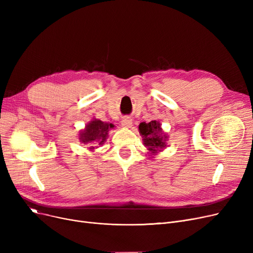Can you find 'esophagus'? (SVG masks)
I'll return each mask as SVG.
<instances>
[{
    "mask_svg": "<svg viewBox=\"0 0 253 253\" xmlns=\"http://www.w3.org/2000/svg\"><path fill=\"white\" fill-rule=\"evenodd\" d=\"M122 125H123L124 127H126V128L131 127V125H132V119H131L130 117H125V118H123V120H122Z\"/></svg>",
    "mask_w": 253,
    "mask_h": 253,
    "instance_id": "34e87169",
    "label": "esophagus"
}]
</instances>
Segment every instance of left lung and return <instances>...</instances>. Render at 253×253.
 Instances as JSON below:
<instances>
[{
  "label": "left lung",
  "instance_id": "obj_1",
  "mask_svg": "<svg viewBox=\"0 0 253 253\" xmlns=\"http://www.w3.org/2000/svg\"><path fill=\"white\" fill-rule=\"evenodd\" d=\"M138 130L142 136L143 144L148 148L151 154L156 155L166 148V140L168 138L167 134L164 133L161 124L156 120L150 123H140Z\"/></svg>",
  "mask_w": 253,
  "mask_h": 253
}]
</instances>
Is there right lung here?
<instances>
[{"instance_id":"1","label":"right lung","mask_w":253,"mask_h":253,"mask_svg":"<svg viewBox=\"0 0 253 253\" xmlns=\"http://www.w3.org/2000/svg\"><path fill=\"white\" fill-rule=\"evenodd\" d=\"M114 128L112 123H105L98 119H93L90 121L84 130L80 131L79 139L82 143L88 144L89 150L93 151L97 148L98 144H103L108 138L110 129Z\"/></svg>"}]
</instances>
